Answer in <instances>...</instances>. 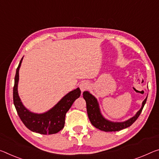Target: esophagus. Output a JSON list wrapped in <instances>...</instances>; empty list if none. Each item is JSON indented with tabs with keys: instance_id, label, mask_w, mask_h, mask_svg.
I'll list each match as a JSON object with an SVG mask.
<instances>
[{
	"instance_id": "esophagus-1",
	"label": "esophagus",
	"mask_w": 159,
	"mask_h": 159,
	"mask_svg": "<svg viewBox=\"0 0 159 159\" xmlns=\"http://www.w3.org/2000/svg\"><path fill=\"white\" fill-rule=\"evenodd\" d=\"M79 88H80V90H81L82 92H84V91H85V90H87L89 89L90 84L88 81H84V82H82L81 84H80Z\"/></svg>"
}]
</instances>
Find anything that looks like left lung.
<instances>
[{
  "mask_svg": "<svg viewBox=\"0 0 159 159\" xmlns=\"http://www.w3.org/2000/svg\"><path fill=\"white\" fill-rule=\"evenodd\" d=\"M83 95H84V98L85 102H86L87 113L90 122L95 127L102 131H104V132H116V131H120L130 127L137 120L139 116L140 115L147 99V97L142 102V106L141 107V109L139 110L137 114L133 117L123 122H112L105 120L102 117V115L100 112L99 106H98L96 98L88 91L84 92Z\"/></svg>",
  "mask_w": 159,
  "mask_h": 159,
  "instance_id": "left-lung-1",
  "label": "left lung"
}]
</instances>
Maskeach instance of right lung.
I'll list each match as a JSON object with an SVG mask.
<instances>
[{
	"instance_id": "obj_1",
	"label": "right lung",
	"mask_w": 159,
	"mask_h": 159,
	"mask_svg": "<svg viewBox=\"0 0 159 159\" xmlns=\"http://www.w3.org/2000/svg\"><path fill=\"white\" fill-rule=\"evenodd\" d=\"M22 58L17 68L13 87V103L17 114L27 129L42 134H56L64 127L65 117L73 103L80 95L79 88L72 90L62 98L55 106L43 114H34L25 108L17 93V83L19 80V69Z\"/></svg>"
}]
</instances>
